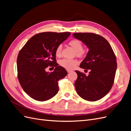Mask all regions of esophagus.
Returning <instances> with one entry per match:
<instances>
[{
	"label": "esophagus",
	"mask_w": 131,
	"mask_h": 131,
	"mask_svg": "<svg viewBox=\"0 0 131 131\" xmlns=\"http://www.w3.org/2000/svg\"><path fill=\"white\" fill-rule=\"evenodd\" d=\"M67 72H68V73L71 72H72V71H71V70H67Z\"/></svg>",
	"instance_id": "34e87169"
}]
</instances>
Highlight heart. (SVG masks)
I'll return each instance as SVG.
<instances>
[{
	"label": "heart",
	"instance_id": "obj_1",
	"mask_svg": "<svg viewBox=\"0 0 131 131\" xmlns=\"http://www.w3.org/2000/svg\"><path fill=\"white\" fill-rule=\"evenodd\" d=\"M69 44L75 50V54L78 57H82L84 53L83 49V46L82 42L77 39L71 40ZM62 51V46L61 45L57 46L55 53L57 57H60ZM78 61L75 59H62L59 61V64L61 66L67 70H72L78 64Z\"/></svg>",
	"mask_w": 131,
	"mask_h": 131
}]
</instances>
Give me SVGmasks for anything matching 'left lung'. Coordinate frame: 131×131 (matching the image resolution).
<instances>
[{
	"instance_id": "obj_1",
	"label": "left lung",
	"mask_w": 131,
	"mask_h": 131,
	"mask_svg": "<svg viewBox=\"0 0 131 131\" xmlns=\"http://www.w3.org/2000/svg\"><path fill=\"white\" fill-rule=\"evenodd\" d=\"M89 48L80 67L90 70L86 76L75 71L78 75L74 83L78 95L84 100L96 101L103 98L113 85L117 68L115 55L110 44L101 35L91 32L73 34Z\"/></svg>"
}]
</instances>
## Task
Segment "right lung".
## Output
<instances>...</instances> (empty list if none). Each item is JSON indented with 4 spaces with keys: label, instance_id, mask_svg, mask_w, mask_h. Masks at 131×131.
<instances>
[{
    "label": "right lung",
    "instance_id": "1",
    "mask_svg": "<svg viewBox=\"0 0 131 131\" xmlns=\"http://www.w3.org/2000/svg\"><path fill=\"white\" fill-rule=\"evenodd\" d=\"M70 34L69 32L37 34L20 50L17 59L18 81L32 99L45 101L58 93V81L67 72L57 62L55 51ZM49 66L55 67L52 73L45 71Z\"/></svg>",
    "mask_w": 131,
    "mask_h": 131
}]
</instances>
